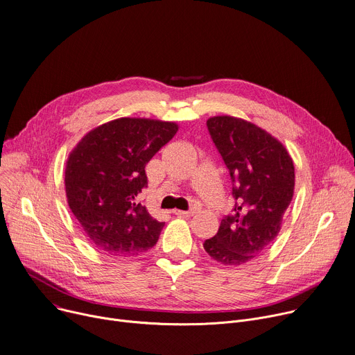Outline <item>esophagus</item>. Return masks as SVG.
Listing matches in <instances>:
<instances>
[{"label": "esophagus", "mask_w": 355, "mask_h": 355, "mask_svg": "<svg viewBox=\"0 0 355 355\" xmlns=\"http://www.w3.org/2000/svg\"><path fill=\"white\" fill-rule=\"evenodd\" d=\"M173 214L179 216V217H190L194 214L193 210H189V211H183V210H173Z\"/></svg>", "instance_id": "34e87169"}]
</instances>
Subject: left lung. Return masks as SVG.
Masks as SVG:
<instances>
[{
    "label": "left lung",
    "instance_id": "8db88e82",
    "mask_svg": "<svg viewBox=\"0 0 355 355\" xmlns=\"http://www.w3.org/2000/svg\"><path fill=\"white\" fill-rule=\"evenodd\" d=\"M207 128L228 169L235 205L203 247L223 265H243L278 237L293 198V161L277 138L241 118L211 116Z\"/></svg>",
    "mask_w": 355,
    "mask_h": 355
}]
</instances>
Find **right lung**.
<instances>
[{
	"mask_svg": "<svg viewBox=\"0 0 355 355\" xmlns=\"http://www.w3.org/2000/svg\"><path fill=\"white\" fill-rule=\"evenodd\" d=\"M178 128L149 118H118L90 131L70 152L67 203L98 251L134 257L157 243L165 223L152 218L138 196L148 186L146 164Z\"/></svg>",
	"mask_w": 355,
	"mask_h": 355,
	"instance_id": "right-lung-1",
	"label": "right lung"
}]
</instances>
